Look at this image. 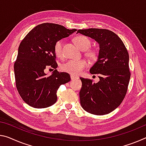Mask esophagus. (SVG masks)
<instances>
[{
  "label": "esophagus",
  "instance_id": "obj_1",
  "mask_svg": "<svg viewBox=\"0 0 146 146\" xmlns=\"http://www.w3.org/2000/svg\"><path fill=\"white\" fill-rule=\"evenodd\" d=\"M78 78V77H75V76H74V75H71V80H76V79H77Z\"/></svg>",
  "mask_w": 146,
  "mask_h": 146
}]
</instances>
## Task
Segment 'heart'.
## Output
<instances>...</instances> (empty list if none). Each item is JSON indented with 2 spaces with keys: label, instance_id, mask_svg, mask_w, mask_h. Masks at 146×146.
<instances>
[{
  "label": "heart",
  "instance_id": "obj_1",
  "mask_svg": "<svg viewBox=\"0 0 146 146\" xmlns=\"http://www.w3.org/2000/svg\"><path fill=\"white\" fill-rule=\"evenodd\" d=\"M74 41L76 45L82 50H86L91 45V42L89 39L84 36H77L74 39ZM62 45H63V41L62 40H58L55 43L54 51L57 56H62ZM96 51L94 50H88L86 52L87 56L91 58L96 57ZM88 64L85 60H70L62 65L61 69L64 72L69 73L72 75H77L81 73L83 69L88 66Z\"/></svg>",
  "mask_w": 146,
  "mask_h": 146
}]
</instances>
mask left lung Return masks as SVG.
Wrapping results in <instances>:
<instances>
[{"label":"left lung","instance_id":"left-lung-1","mask_svg":"<svg viewBox=\"0 0 146 146\" xmlns=\"http://www.w3.org/2000/svg\"><path fill=\"white\" fill-rule=\"evenodd\" d=\"M78 33L93 39L99 46L98 60L90 69L91 74H99V81L80 78V105L90 114H108L118 107L127 93L131 77L128 52L118 36L108 30H78Z\"/></svg>","mask_w":146,"mask_h":146}]
</instances>
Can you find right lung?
Wrapping results in <instances>:
<instances>
[{"label":"right lung","mask_w":146,"mask_h":146,"mask_svg":"<svg viewBox=\"0 0 146 146\" xmlns=\"http://www.w3.org/2000/svg\"><path fill=\"white\" fill-rule=\"evenodd\" d=\"M75 31L60 25L43 23L30 31L20 43L14 64L16 87L29 106L43 108L54 105L60 86L70 81L69 74L56 69L54 45ZM48 65L55 69L47 77L44 70Z\"/></svg>","instance_id":"1"}]
</instances>
